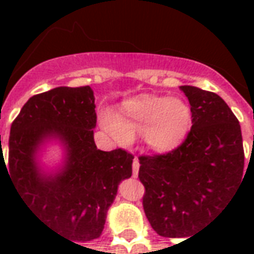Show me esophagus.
Wrapping results in <instances>:
<instances>
[{"instance_id": "34e87169", "label": "esophagus", "mask_w": 254, "mask_h": 254, "mask_svg": "<svg viewBox=\"0 0 254 254\" xmlns=\"http://www.w3.org/2000/svg\"><path fill=\"white\" fill-rule=\"evenodd\" d=\"M138 169H140V163H138L137 158H134V159H133V163H132V173H133V177H134V178L138 176Z\"/></svg>"}]
</instances>
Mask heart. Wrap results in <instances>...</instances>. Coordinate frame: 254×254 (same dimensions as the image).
<instances>
[{"mask_svg":"<svg viewBox=\"0 0 254 254\" xmlns=\"http://www.w3.org/2000/svg\"><path fill=\"white\" fill-rule=\"evenodd\" d=\"M103 127L120 141H129L141 133L149 147L158 152L177 148L187 137L191 125L190 106L180 98L137 95L124 102L120 118L106 114Z\"/></svg>","mask_w":254,"mask_h":254,"instance_id":"heart-1","label":"heart"}]
</instances>
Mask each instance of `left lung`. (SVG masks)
Returning <instances> with one entry per match:
<instances>
[{"label": "left lung", "instance_id": "left-lung-1", "mask_svg": "<svg viewBox=\"0 0 254 254\" xmlns=\"http://www.w3.org/2000/svg\"><path fill=\"white\" fill-rule=\"evenodd\" d=\"M180 89L191 110L187 138L170 152L138 156L144 212L169 238L189 237L219 212L244 181L245 166L240 122L227 103L197 87Z\"/></svg>", "mask_w": 254, "mask_h": 254}]
</instances>
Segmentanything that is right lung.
I'll return each instance as SVG.
<instances>
[{"mask_svg": "<svg viewBox=\"0 0 254 254\" xmlns=\"http://www.w3.org/2000/svg\"><path fill=\"white\" fill-rule=\"evenodd\" d=\"M95 127L91 87H57L23 106L10 127L8 163L0 155V169L2 163L25 205L70 242L99 238L120 182L132 176L133 155L96 148ZM50 137L67 151L65 165L56 175H45L35 158Z\"/></svg>", "mask_w": 254, "mask_h": 254, "instance_id": "1", "label": "right lung"}]
</instances>
